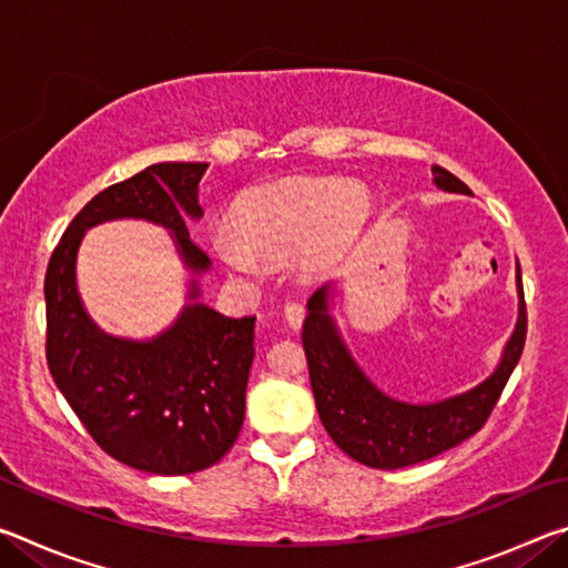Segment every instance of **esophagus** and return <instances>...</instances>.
I'll use <instances>...</instances> for the list:
<instances>
[{
	"label": "esophagus",
	"mask_w": 568,
	"mask_h": 568,
	"mask_svg": "<svg viewBox=\"0 0 568 568\" xmlns=\"http://www.w3.org/2000/svg\"><path fill=\"white\" fill-rule=\"evenodd\" d=\"M283 315H285V321H287V325H291V328H301L303 318H305V305L303 303H295V301L287 303Z\"/></svg>",
	"instance_id": "esophagus-1"
}]
</instances>
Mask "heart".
I'll return each instance as SVG.
<instances>
[{
  "instance_id": "obj_1",
  "label": "heart",
  "mask_w": 568,
  "mask_h": 568,
  "mask_svg": "<svg viewBox=\"0 0 568 568\" xmlns=\"http://www.w3.org/2000/svg\"><path fill=\"white\" fill-rule=\"evenodd\" d=\"M371 205L365 190L338 178H291L245 192L233 210V232L217 230L213 247L230 271L253 275L255 261L297 255L305 275H321L363 233Z\"/></svg>"
}]
</instances>
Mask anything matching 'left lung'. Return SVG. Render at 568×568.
Instances as JSON below:
<instances>
[{
  "label": "left lung",
  "mask_w": 568,
  "mask_h": 568,
  "mask_svg": "<svg viewBox=\"0 0 568 568\" xmlns=\"http://www.w3.org/2000/svg\"><path fill=\"white\" fill-rule=\"evenodd\" d=\"M434 182L440 190L468 192L466 182L438 165L434 168ZM516 281L521 301L518 323L498 368L468 393L428 406H410L390 398L363 376L328 315V285L315 291L307 301L303 348L318 416L338 448L371 468H403L444 454L478 434L524 353L526 301L521 267H516Z\"/></svg>",
  "instance_id": "8db88e82"
}]
</instances>
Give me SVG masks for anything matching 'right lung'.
Instances as JSON below:
<instances>
[{
	"mask_svg": "<svg viewBox=\"0 0 568 568\" xmlns=\"http://www.w3.org/2000/svg\"><path fill=\"white\" fill-rule=\"evenodd\" d=\"M205 170L207 162H158L102 190L64 230L44 275L47 365L57 388L104 454L160 476L195 474L233 448L245 420L255 315L227 318L190 303L158 338H114L84 313L74 263L84 230L142 217L172 230L192 273L207 271L210 257L185 225L203 215ZM197 295L192 281L187 297Z\"/></svg>",
	"mask_w": 568,
	"mask_h": 568,
	"instance_id": "obj_1",
	"label": "right lung"
}]
</instances>
